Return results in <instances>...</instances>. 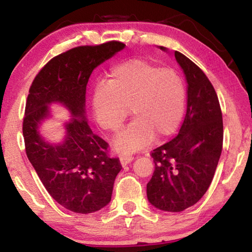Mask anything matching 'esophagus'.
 I'll return each instance as SVG.
<instances>
[{"label": "esophagus", "mask_w": 252, "mask_h": 252, "mask_svg": "<svg viewBox=\"0 0 252 252\" xmlns=\"http://www.w3.org/2000/svg\"><path fill=\"white\" fill-rule=\"evenodd\" d=\"M134 158L133 157H130V156H122L120 157V162L121 164L125 167V165H127L129 163H131L132 161H133Z\"/></svg>", "instance_id": "1"}]
</instances>
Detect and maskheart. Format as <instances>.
I'll use <instances>...</instances> for the list:
<instances>
[{"label":"heart","instance_id":"obj_1","mask_svg":"<svg viewBox=\"0 0 252 252\" xmlns=\"http://www.w3.org/2000/svg\"><path fill=\"white\" fill-rule=\"evenodd\" d=\"M186 101V85L178 72L132 59L112 67L105 84L95 88L92 112L100 127L116 132L129 109L133 120L114 138L112 147L119 153H132L153 138L172 135L185 116Z\"/></svg>","mask_w":252,"mask_h":252}]
</instances>
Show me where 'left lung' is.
I'll use <instances>...</instances> for the list:
<instances>
[{"instance_id":"1","label":"left lung","mask_w":252,"mask_h":252,"mask_svg":"<svg viewBox=\"0 0 252 252\" xmlns=\"http://www.w3.org/2000/svg\"><path fill=\"white\" fill-rule=\"evenodd\" d=\"M174 57L188 84L187 113L176 138L152 151L155 172L147 185L149 202L168 212L186 210L203 197L223 141L222 113L211 82L186 55L176 51Z\"/></svg>"}]
</instances>
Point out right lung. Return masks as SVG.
Listing matches in <instances>:
<instances>
[{
  "label": "right lung",
  "instance_id": "obj_1",
  "mask_svg": "<svg viewBox=\"0 0 252 252\" xmlns=\"http://www.w3.org/2000/svg\"><path fill=\"white\" fill-rule=\"evenodd\" d=\"M125 46L111 41L71 49L50 60L30 88L23 120L27 156L51 197L72 212L87 215L104 208L122 169L118 158L106 156L108 143L89 126L85 91L93 70ZM52 103L62 104L71 114L59 144L39 132L41 122L52 116Z\"/></svg>",
  "mask_w": 252,
  "mask_h": 252
}]
</instances>
